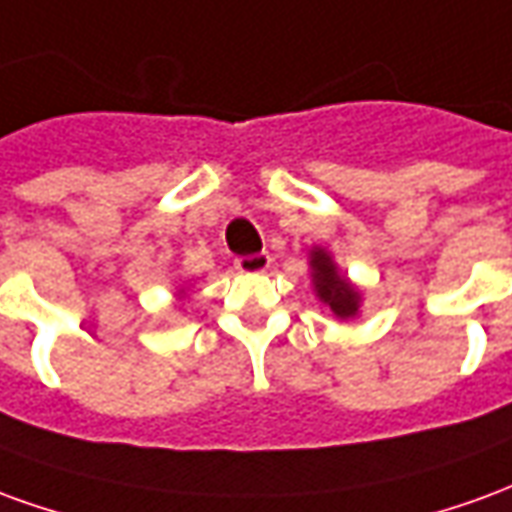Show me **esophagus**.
I'll return each instance as SVG.
<instances>
[{"instance_id": "34e87169", "label": "esophagus", "mask_w": 512, "mask_h": 512, "mask_svg": "<svg viewBox=\"0 0 512 512\" xmlns=\"http://www.w3.org/2000/svg\"><path fill=\"white\" fill-rule=\"evenodd\" d=\"M270 253H253V256H239L237 270L239 273H264L270 267Z\"/></svg>"}]
</instances>
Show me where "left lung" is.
Wrapping results in <instances>:
<instances>
[{"instance_id": "1", "label": "left lung", "mask_w": 512, "mask_h": 512, "mask_svg": "<svg viewBox=\"0 0 512 512\" xmlns=\"http://www.w3.org/2000/svg\"><path fill=\"white\" fill-rule=\"evenodd\" d=\"M308 275H311V286L320 303L331 308L336 320H355L361 314V303H364V292L339 270V264L333 262L331 250L314 245L308 250Z\"/></svg>"}]
</instances>
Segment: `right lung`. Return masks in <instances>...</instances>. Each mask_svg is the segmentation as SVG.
I'll return each instance as SVG.
<instances>
[{
    "instance_id": "right-lung-1",
    "label": "right lung",
    "mask_w": 512,
    "mask_h": 512,
    "mask_svg": "<svg viewBox=\"0 0 512 512\" xmlns=\"http://www.w3.org/2000/svg\"><path fill=\"white\" fill-rule=\"evenodd\" d=\"M184 297H187V286H179V289H176V300H184Z\"/></svg>"
}]
</instances>
